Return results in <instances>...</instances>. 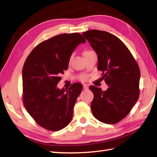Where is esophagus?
Returning <instances> with one entry per match:
<instances>
[{"instance_id":"esophagus-1","label":"esophagus","mask_w":157,"mask_h":157,"mask_svg":"<svg viewBox=\"0 0 157 157\" xmlns=\"http://www.w3.org/2000/svg\"><path fill=\"white\" fill-rule=\"evenodd\" d=\"M83 88H84V90H87L88 88V86L86 84H84V86H83Z\"/></svg>"}]
</instances>
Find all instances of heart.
<instances>
[{"label": "heart", "instance_id": "heart-1", "mask_svg": "<svg viewBox=\"0 0 157 157\" xmlns=\"http://www.w3.org/2000/svg\"><path fill=\"white\" fill-rule=\"evenodd\" d=\"M90 52H92V51H89V50H88V51H84V52H83V55H84V56H85L86 55H87V54H88V53H90ZM72 55L70 56L69 57V62L71 61V59H72ZM86 79H87V76L86 75H83V76H82L81 77V78H80V79L82 81H86Z\"/></svg>", "mask_w": 157, "mask_h": 157}]
</instances>
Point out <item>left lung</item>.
<instances>
[{
    "instance_id": "1",
    "label": "left lung",
    "mask_w": 157,
    "mask_h": 157,
    "mask_svg": "<svg viewBox=\"0 0 157 157\" xmlns=\"http://www.w3.org/2000/svg\"><path fill=\"white\" fill-rule=\"evenodd\" d=\"M82 35L98 55V69L109 86L102 91L90 86L94 94L92 114L98 121L115 124L125 118L138 101L140 71L131 52L121 40L107 32L91 29Z\"/></svg>"
}]
</instances>
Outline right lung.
I'll return each instance as SVG.
<instances>
[{"mask_svg":"<svg viewBox=\"0 0 157 157\" xmlns=\"http://www.w3.org/2000/svg\"><path fill=\"white\" fill-rule=\"evenodd\" d=\"M85 42L79 33L55 36L36 46L23 65V105L34 121L49 131L61 130L71 121L82 85L75 83L68 90H59L56 85L73 51Z\"/></svg>","mask_w":157,"mask_h":157,"instance_id":"add662e5","label":"right lung"}]
</instances>
